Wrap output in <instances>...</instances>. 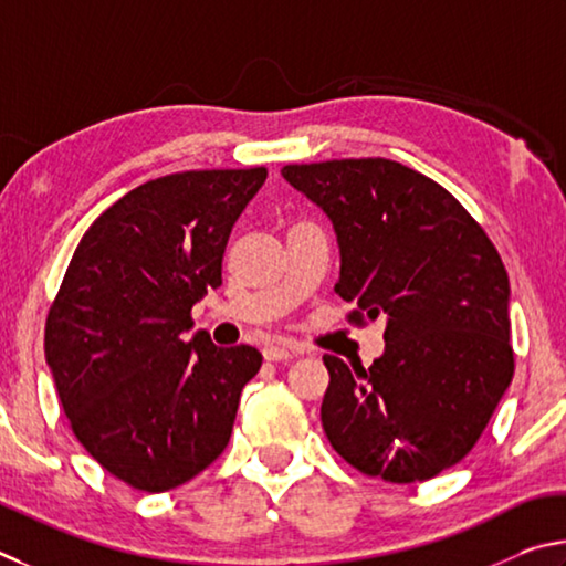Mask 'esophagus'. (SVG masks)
Instances as JSON below:
<instances>
[{
  "label": "esophagus",
  "mask_w": 566,
  "mask_h": 566,
  "mask_svg": "<svg viewBox=\"0 0 566 566\" xmlns=\"http://www.w3.org/2000/svg\"><path fill=\"white\" fill-rule=\"evenodd\" d=\"M293 355H298V348L291 343H271L265 345L263 348V358L271 360V363H277V360H289L293 358Z\"/></svg>",
  "instance_id": "1"
}]
</instances>
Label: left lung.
<instances>
[{"mask_svg": "<svg viewBox=\"0 0 566 566\" xmlns=\"http://www.w3.org/2000/svg\"><path fill=\"white\" fill-rule=\"evenodd\" d=\"M340 245L348 321H385L370 368L323 355L333 450L385 482H422L468 454L510 388V277L497 248L432 178L390 158L283 166Z\"/></svg>", "mask_w": 566, "mask_h": 566, "instance_id": "8db88e82", "label": "left lung"}]
</instances>
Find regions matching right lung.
I'll return each mask as SVG.
<instances>
[{"label": "right lung", "instance_id": "add662e5", "mask_svg": "<svg viewBox=\"0 0 566 566\" xmlns=\"http://www.w3.org/2000/svg\"><path fill=\"white\" fill-rule=\"evenodd\" d=\"M268 171L146 181L88 226L46 315L44 353L86 452L134 490L166 492L226 450L251 345L191 340V308L221 285L228 235Z\"/></svg>", "mask_w": 566, "mask_h": 566}]
</instances>
